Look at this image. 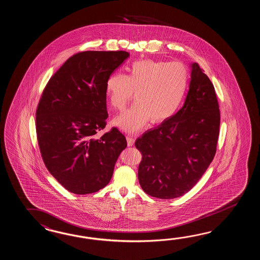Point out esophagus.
Returning a JSON list of instances; mask_svg holds the SVG:
<instances>
[{"label":"esophagus","mask_w":260,"mask_h":260,"mask_svg":"<svg viewBox=\"0 0 260 260\" xmlns=\"http://www.w3.org/2000/svg\"><path fill=\"white\" fill-rule=\"evenodd\" d=\"M127 143L128 146H133L134 143H135V139L132 137V136H127Z\"/></svg>","instance_id":"obj_1"}]
</instances>
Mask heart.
Listing matches in <instances>:
<instances>
[{
    "label": "heart",
    "instance_id": "1",
    "mask_svg": "<svg viewBox=\"0 0 260 260\" xmlns=\"http://www.w3.org/2000/svg\"><path fill=\"white\" fill-rule=\"evenodd\" d=\"M189 80L184 64L152 59L133 62L127 75L112 74L105 83V94L113 108L124 109L135 92V104L113 124L126 133H136L148 121L153 125L167 121L179 109Z\"/></svg>",
    "mask_w": 260,
    "mask_h": 260
}]
</instances>
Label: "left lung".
Returning a JSON list of instances; mask_svg holds the SVG:
<instances>
[{"instance_id": "obj_1", "label": "left lung", "mask_w": 260, "mask_h": 260, "mask_svg": "<svg viewBox=\"0 0 260 260\" xmlns=\"http://www.w3.org/2000/svg\"><path fill=\"white\" fill-rule=\"evenodd\" d=\"M190 67L183 107L135 142L143 156L139 183L146 194L157 199L185 195L202 178L216 152L220 111L214 85L199 64Z\"/></svg>"}]
</instances>
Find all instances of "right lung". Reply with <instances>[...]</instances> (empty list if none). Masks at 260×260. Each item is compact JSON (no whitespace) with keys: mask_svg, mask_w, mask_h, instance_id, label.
<instances>
[{"mask_svg":"<svg viewBox=\"0 0 260 260\" xmlns=\"http://www.w3.org/2000/svg\"><path fill=\"white\" fill-rule=\"evenodd\" d=\"M126 51H84L49 79L36 111V133L46 167L67 190L85 195L108 185L125 136L116 127L98 138L108 117L105 83Z\"/></svg>","mask_w":260,"mask_h":260,"instance_id":"obj_1","label":"right lung"}]
</instances>
